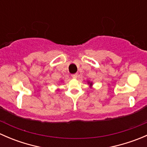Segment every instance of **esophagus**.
<instances>
[{
    "instance_id": "esophagus-1",
    "label": "esophagus",
    "mask_w": 147,
    "mask_h": 147,
    "mask_svg": "<svg viewBox=\"0 0 147 147\" xmlns=\"http://www.w3.org/2000/svg\"><path fill=\"white\" fill-rule=\"evenodd\" d=\"M72 78L73 79H76L78 78V74H73V75H72Z\"/></svg>"
}]
</instances>
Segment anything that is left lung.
I'll return each mask as SVG.
<instances>
[{"instance_id": "1", "label": "left lung", "mask_w": 147, "mask_h": 147, "mask_svg": "<svg viewBox=\"0 0 147 147\" xmlns=\"http://www.w3.org/2000/svg\"><path fill=\"white\" fill-rule=\"evenodd\" d=\"M87 84H90V87H92V82H90V81H87Z\"/></svg>"}]
</instances>
